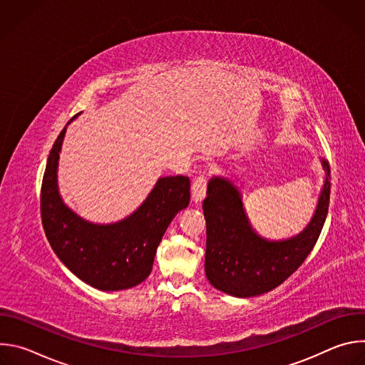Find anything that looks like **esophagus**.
Here are the masks:
<instances>
[{
    "label": "esophagus",
    "instance_id": "esophagus-1",
    "mask_svg": "<svg viewBox=\"0 0 365 365\" xmlns=\"http://www.w3.org/2000/svg\"><path fill=\"white\" fill-rule=\"evenodd\" d=\"M206 187H207V175L200 173L199 176L195 178L192 183V200L193 202H200L206 196Z\"/></svg>",
    "mask_w": 365,
    "mask_h": 365
}]
</instances>
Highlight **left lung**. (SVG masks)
I'll use <instances>...</instances> for the list:
<instances>
[{"instance_id":"left-lung-1","label":"left lung","mask_w":365,"mask_h":365,"mask_svg":"<svg viewBox=\"0 0 365 365\" xmlns=\"http://www.w3.org/2000/svg\"><path fill=\"white\" fill-rule=\"evenodd\" d=\"M325 185L315 217L297 237L270 242L250 227L238 190L225 179L214 178L203 199L206 220L205 273L210 283L237 297L273 290L292 276L314 250L324 228L331 196V168L322 159Z\"/></svg>"}]
</instances>
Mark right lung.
Listing matches in <instances>:
<instances>
[{
  "label": "right lung",
  "instance_id": "1",
  "mask_svg": "<svg viewBox=\"0 0 365 365\" xmlns=\"http://www.w3.org/2000/svg\"><path fill=\"white\" fill-rule=\"evenodd\" d=\"M66 127L50 150L40 192L44 234L61 262L82 282L99 290H123L148 277L155 250L175 215L189 205L186 176L159 179L145 202L127 220L95 225L62 202L56 169Z\"/></svg>",
  "mask_w": 365,
  "mask_h": 365
}]
</instances>
